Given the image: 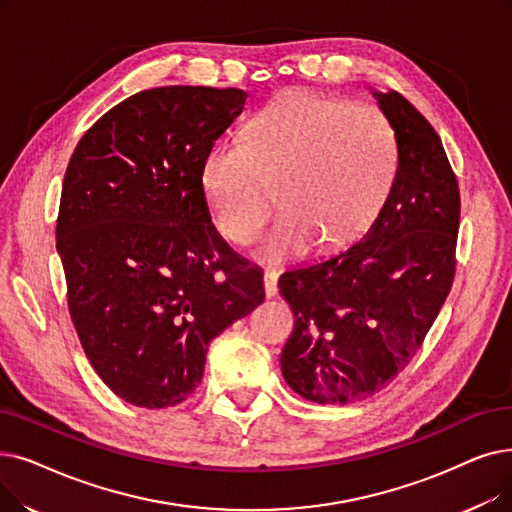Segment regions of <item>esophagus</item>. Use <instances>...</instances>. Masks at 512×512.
<instances>
[{"instance_id":"obj_1","label":"esophagus","mask_w":512,"mask_h":512,"mask_svg":"<svg viewBox=\"0 0 512 512\" xmlns=\"http://www.w3.org/2000/svg\"><path fill=\"white\" fill-rule=\"evenodd\" d=\"M263 288H265V297H276L278 295V274L268 270L263 274Z\"/></svg>"}]
</instances>
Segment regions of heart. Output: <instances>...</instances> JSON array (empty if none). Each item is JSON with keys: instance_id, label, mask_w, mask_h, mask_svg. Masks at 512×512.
<instances>
[{"instance_id": "1", "label": "heart", "mask_w": 512, "mask_h": 512, "mask_svg": "<svg viewBox=\"0 0 512 512\" xmlns=\"http://www.w3.org/2000/svg\"><path fill=\"white\" fill-rule=\"evenodd\" d=\"M397 163L395 136L381 110L291 92L251 121L244 140L219 142L203 165V190L217 228L249 242L270 213H282L257 255L282 263L314 242L339 247L379 211Z\"/></svg>"}]
</instances>
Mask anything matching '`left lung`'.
Instances as JSON below:
<instances>
[{
  "label": "left lung",
  "instance_id": "1",
  "mask_svg": "<svg viewBox=\"0 0 512 512\" xmlns=\"http://www.w3.org/2000/svg\"><path fill=\"white\" fill-rule=\"evenodd\" d=\"M372 96L397 144L385 205L360 240L278 280L295 314L282 376L316 404L387 387L425 341L456 272L460 192L446 150L402 94Z\"/></svg>",
  "mask_w": 512,
  "mask_h": 512
}]
</instances>
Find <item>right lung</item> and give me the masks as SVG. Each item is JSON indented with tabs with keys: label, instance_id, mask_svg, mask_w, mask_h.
Segmentation results:
<instances>
[{
	"label": "right lung",
	"instance_id": "1",
	"mask_svg": "<svg viewBox=\"0 0 512 512\" xmlns=\"http://www.w3.org/2000/svg\"><path fill=\"white\" fill-rule=\"evenodd\" d=\"M247 92L165 85L129 96L79 140L56 249L81 347L138 408L198 387L209 343L263 303V274L211 224L203 165Z\"/></svg>",
	"mask_w": 512,
	"mask_h": 512
}]
</instances>
